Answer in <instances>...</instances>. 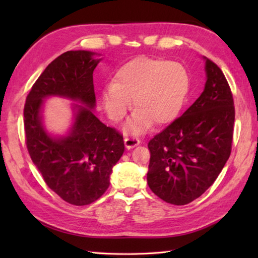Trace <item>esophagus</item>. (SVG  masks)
I'll use <instances>...</instances> for the list:
<instances>
[{
	"mask_svg": "<svg viewBox=\"0 0 258 258\" xmlns=\"http://www.w3.org/2000/svg\"><path fill=\"white\" fill-rule=\"evenodd\" d=\"M124 143H125L126 149L130 150V149H133V148L140 145V140L137 138H125Z\"/></svg>",
	"mask_w": 258,
	"mask_h": 258,
	"instance_id": "esophagus-1",
	"label": "esophagus"
}]
</instances>
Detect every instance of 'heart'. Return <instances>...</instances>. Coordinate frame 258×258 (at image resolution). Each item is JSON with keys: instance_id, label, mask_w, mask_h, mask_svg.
<instances>
[{"instance_id": "1", "label": "heart", "mask_w": 258, "mask_h": 258, "mask_svg": "<svg viewBox=\"0 0 258 258\" xmlns=\"http://www.w3.org/2000/svg\"><path fill=\"white\" fill-rule=\"evenodd\" d=\"M190 78L178 62L140 56L123 64L113 84L102 90L101 101L109 118L119 121L132 106L137 108L124 125L130 134H141L155 123L176 118L189 93Z\"/></svg>"}]
</instances>
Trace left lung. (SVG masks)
Wrapping results in <instances>:
<instances>
[{"instance_id":"obj_1","label":"left lung","mask_w":258,"mask_h":258,"mask_svg":"<svg viewBox=\"0 0 258 258\" xmlns=\"http://www.w3.org/2000/svg\"><path fill=\"white\" fill-rule=\"evenodd\" d=\"M203 60V93L148 143V185L164 202L177 206L199 198L215 182L231 154L232 94L221 69L206 56Z\"/></svg>"}]
</instances>
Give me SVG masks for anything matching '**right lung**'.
I'll return each instance as SVG.
<instances>
[{
	"mask_svg": "<svg viewBox=\"0 0 258 258\" xmlns=\"http://www.w3.org/2000/svg\"><path fill=\"white\" fill-rule=\"evenodd\" d=\"M92 51H67L45 68L26 99V145L47 186L76 206L98 200L110 184L112 168L125 150L123 137L94 115L93 72L102 60ZM75 101L72 124L53 135L44 123L45 100Z\"/></svg>",
	"mask_w": 258,
	"mask_h": 258,
	"instance_id": "right-lung-1",
	"label": "right lung"
}]
</instances>
